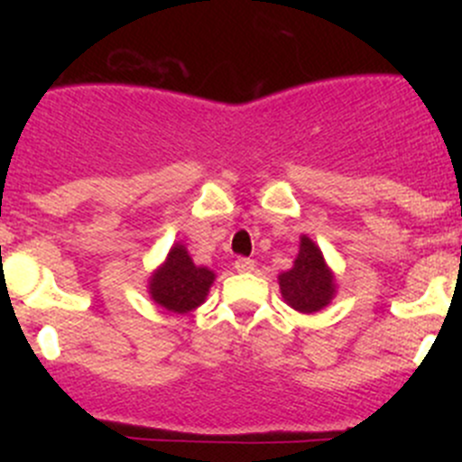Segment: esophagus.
Listing matches in <instances>:
<instances>
[{
  "label": "esophagus",
  "mask_w": 462,
  "mask_h": 462,
  "mask_svg": "<svg viewBox=\"0 0 462 462\" xmlns=\"http://www.w3.org/2000/svg\"><path fill=\"white\" fill-rule=\"evenodd\" d=\"M235 268H236V273H250V270H254V261L239 257L235 261Z\"/></svg>",
  "instance_id": "34e87169"
}]
</instances>
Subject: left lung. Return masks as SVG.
<instances>
[{"label":"left lung","instance_id":"8db88e82","mask_svg":"<svg viewBox=\"0 0 462 462\" xmlns=\"http://www.w3.org/2000/svg\"><path fill=\"white\" fill-rule=\"evenodd\" d=\"M277 282L283 301L304 315L319 313L337 292L335 273L309 235L300 236V253L292 261V268L279 274Z\"/></svg>","mask_w":462,"mask_h":462}]
</instances>
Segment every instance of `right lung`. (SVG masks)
<instances>
[{
	"label": "right lung",
	"instance_id": "add662e5",
	"mask_svg": "<svg viewBox=\"0 0 462 462\" xmlns=\"http://www.w3.org/2000/svg\"><path fill=\"white\" fill-rule=\"evenodd\" d=\"M214 279V270L194 263L185 244L179 241L171 245L165 261L149 274L147 292L161 309L185 315L203 304Z\"/></svg>",
	"mask_w": 462,
	"mask_h": 462
}]
</instances>
